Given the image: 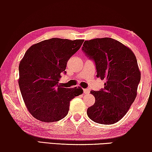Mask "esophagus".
Segmentation results:
<instances>
[{"instance_id":"1","label":"esophagus","mask_w":152,"mask_h":152,"mask_svg":"<svg viewBox=\"0 0 152 152\" xmlns=\"http://www.w3.org/2000/svg\"><path fill=\"white\" fill-rule=\"evenodd\" d=\"M89 92H90V91H89V89H84V94H88V93H89Z\"/></svg>"}]
</instances>
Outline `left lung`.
<instances>
[{
  "mask_svg": "<svg viewBox=\"0 0 152 152\" xmlns=\"http://www.w3.org/2000/svg\"><path fill=\"white\" fill-rule=\"evenodd\" d=\"M82 50L94 60L97 77L106 81L103 89L91 91L95 102L87 115L97 123H115L136 97L141 75L136 56L129 48L109 37L85 41Z\"/></svg>",
  "mask_w": 152,
  "mask_h": 152,
  "instance_id": "obj_1",
  "label": "left lung"
}]
</instances>
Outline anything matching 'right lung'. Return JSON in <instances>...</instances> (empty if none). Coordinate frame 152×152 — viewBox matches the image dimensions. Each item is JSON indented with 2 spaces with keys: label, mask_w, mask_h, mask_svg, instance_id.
Instances as JSON below:
<instances>
[{
  "label": "right lung",
  "mask_w": 152,
  "mask_h": 152,
  "mask_svg": "<svg viewBox=\"0 0 152 152\" xmlns=\"http://www.w3.org/2000/svg\"><path fill=\"white\" fill-rule=\"evenodd\" d=\"M83 42L53 38L35 43L25 53L18 67V85L27 109L36 119L44 122L63 119L71 99L83 93L80 87L59 84L68 59Z\"/></svg>",
  "instance_id": "obj_1"
}]
</instances>
